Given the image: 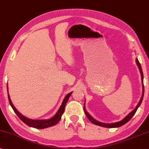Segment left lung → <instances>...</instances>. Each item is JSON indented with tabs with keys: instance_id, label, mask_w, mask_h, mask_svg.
<instances>
[{
	"instance_id": "8db88e82",
	"label": "left lung",
	"mask_w": 149,
	"mask_h": 149,
	"mask_svg": "<svg viewBox=\"0 0 149 149\" xmlns=\"http://www.w3.org/2000/svg\"><path fill=\"white\" fill-rule=\"evenodd\" d=\"M136 64H137L138 67L139 68V70H140V72H141V79H142V82H143V95H142V97H141L140 101H139V103H138V105H136V108L134 109V110L132 111L129 114L127 115V116H126L125 117L124 119L122 120V121H119V122H117V123H115L106 124V123H103L97 121L96 120L94 119L93 117H91L90 116V115H89V113L86 111V109H85V106H84V110L85 114L86 115L87 117L88 118V119L92 123L95 124V125H96L101 126V127H107V128H115V127H121L122 125H125V124L126 123L128 122L129 120L131 119L132 117H133V116L134 115V113H136V110H137V109L139 108V106H140V105L141 104V103H142V101H143V96H144V91H145V89H144V85H143V74L142 68H141V66L140 63H139V60H137V59H136Z\"/></svg>"
}]
</instances>
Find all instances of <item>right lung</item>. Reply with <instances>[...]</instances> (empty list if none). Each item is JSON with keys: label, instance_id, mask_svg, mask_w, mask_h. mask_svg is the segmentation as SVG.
<instances>
[{"label": "right lung", "instance_id": "add662e5", "mask_svg": "<svg viewBox=\"0 0 149 149\" xmlns=\"http://www.w3.org/2000/svg\"><path fill=\"white\" fill-rule=\"evenodd\" d=\"M7 91H8V85H7ZM72 92H71V93H68V95L65 97L64 100H63L62 102V104L60 106V107L58 111V112L56 113V114L54 115L52 118H51L50 119H48V120H32L24 117L23 115H21L20 113L16 109V108L15 107V106L13 105V103L11 102L10 96H9L8 93V101H9V103H10V106L12 107V108L13 109L14 111L15 112L16 115L20 118L21 121H23L25 124H26L27 125H28L29 127H34V128H36V129H42L47 128V127H49L55 125L57 124L60 121L61 117H62V115L63 113V111H64L66 103H67L68 99H69L70 96L72 95Z\"/></svg>", "mask_w": 149, "mask_h": 149}]
</instances>
